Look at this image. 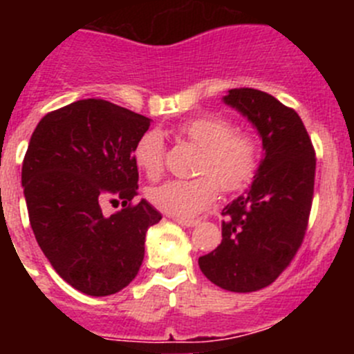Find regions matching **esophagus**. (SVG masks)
I'll list each match as a JSON object with an SVG mask.
<instances>
[{
    "mask_svg": "<svg viewBox=\"0 0 354 354\" xmlns=\"http://www.w3.org/2000/svg\"><path fill=\"white\" fill-rule=\"evenodd\" d=\"M174 221H176L178 224H181V226H185V227H194V226H197V224H198L197 219H185V217H174Z\"/></svg>",
    "mask_w": 354,
    "mask_h": 354,
    "instance_id": "esophagus-1",
    "label": "esophagus"
}]
</instances>
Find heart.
<instances>
[{"label": "heart", "instance_id": "b5f03b06", "mask_svg": "<svg viewBox=\"0 0 354 354\" xmlns=\"http://www.w3.org/2000/svg\"><path fill=\"white\" fill-rule=\"evenodd\" d=\"M178 133L202 149L200 176L169 180L151 188L147 197L162 212L192 217L207 209L219 194L245 188L259 169V145L252 135L234 131V124L219 114H202L178 124ZM166 145L159 131H145L133 149V162L151 180L160 176ZM220 183L217 184L216 181Z\"/></svg>", "mask_w": 354, "mask_h": 354}]
</instances>
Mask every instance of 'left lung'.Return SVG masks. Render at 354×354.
<instances>
[{
    "label": "left lung",
    "instance_id": "1",
    "mask_svg": "<svg viewBox=\"0 0 354 354\" xmlns=\"http://www.w3.org/2000/svg\"><path fill=\"white\" fill-rule=\"evenodd\" d=\"M223 101L257 128L263 156L252 187L224 207L223 241L198 266L216 286L252 292L272 284L301 246L317 159L301 118L270 94L231 88Z\"/></svg>",
    "mask_w": 354,
    "mask_h": 354
}]
</instances>
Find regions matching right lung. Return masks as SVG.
<instances>
[{
    "instance_id": "1",
    "label": "right lung",
    "mask_w": 354,
    "mask_h": 354,
    "mask_svg": "<svg viewBox=\"0 0 354 354\" xmlns=\"http://www.w3.org/2000/svg\"><path fill=\"white\" fill-rule=\"evenodd\" d=\"M151 120L102 99L48 113L32 133L22 187L32 231L56 272L88 296L127 288L142 266L145 233L162 216L138 190L133 149ZM124 209L106 218L100 205Z\"/></svg>"
}]
</instances>
